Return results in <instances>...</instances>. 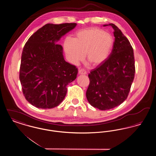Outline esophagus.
<instances>
[{"label": "esophagus", "mask_w": 156, "mask_h": 156, "mask_svg": "<svg viewBox=\"0 0 156 156\" xmlns=\"http://www.w3.org/2000/svg\"><path fill=\"white\" fill-rule=\"evenodd\" d=\"M78 74L80 75H85L87 74V73L86 72V71H85L83 69H79Z\"/></svg>", "instance_id": "1"}]
</instances>
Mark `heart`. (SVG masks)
Masks as SVG:
<instances>
[{
  "mask_svg": "<svg viewBox=\"0 0 156 156\" xmlns=\"http://www.w3.org/2000/svg\"><path fill=\"white\" fill-rule=\"evenodd\" d=\"M113 45L111 34L97 28H89L79 31L74 40L67 38L64 51L68 60L77 64L83 58L94 66L104 62L109 57Z\"/></svg>",
  "mask_w": 156,
  "mask_h": 156,
  "instance_id": "b5f03b06",
  "label": "heart"
}]
</instances>
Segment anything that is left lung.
<instances>
[{
  "mask_svg": "<svg viewBox=\"0 0 156 156\" xmlns=\"http://www.w3.org/2000/svg\"><path fill=\"white\" fill-rule=\"evenodd\" d=\"M115 37L109 57L88 75L86 96L89 104L99 110L119 106L127 98L135 74L133 49L129 41L114 24Z\"/></svg>",
  "mask_w": 156,
  "mask_h": 156,
  "instance_id": "8db88e82",
  "label": "left lung"
}]
</instances>
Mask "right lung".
Wrapping results in <instances>:
<instances>
[{"instance_id":"add662e5","label":"right lung","mask_w":156,"mask_h":156,"mask_svg":"<svg viewBox=\"0 0 156 156\" xmlns=\"http://www.w3.org/2000/svg\"><path fill=\"white\" fill-rule=\"evenodd\" d=\"M76 25L47 24L23 47L19 73L23 94L38 108L59 105L67 94V85L76 78L78 68L65 61L62 45L55 43Z\"/></svg>"}]
</instances>
